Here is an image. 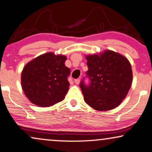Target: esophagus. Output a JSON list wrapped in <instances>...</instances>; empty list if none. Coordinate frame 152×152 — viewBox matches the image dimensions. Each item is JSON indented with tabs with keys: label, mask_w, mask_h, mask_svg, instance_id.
I'll use <instances>...</instances> for the list:
<instances>
[{
	"label": "esophagus",
	"mask_w": 152,
	"mask_h": 152,
	"mask_svg": "<svg viewBox=\"0 0 152 152\" xmlns=\"http://www.w3.org/2000/svg\"><path fill=\"white\" fill-rule=\"evenodd\" d=\"M80 78H77V79H75V80H74L75 83H76V85H78V84L80 83Z\"/></svg>",
	"instance_id": "esophagus-1"
}]
</instances>
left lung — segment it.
Wrapping results in <instances>:
<instances>
[{"label":"left lung","mask_w":152,"mask_h":152,"mask_svg":"<svg viewBox=\"0 0 152 152\" xmlns=\"http://www.w3.org/2000/svg\"><path fill=\"white\" fill-rule=\"evenodd\" d=\"M90 79L88 86L81 81L84 101L99 111L116 108L127 96L132 81L129 60L121 54L109 50L86 56Z\"/></svg>","instance_id":"8db88e82"}]
</instances>
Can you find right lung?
Listing matches in <instances>:
<instances>
[{
	"instance_id": "right-lung-1",
	"label": "right lung",
	"mask_w": 152,
	"mask_h": 152,
	"mask_svg": "<svg viewBox=\"0 0 152 152\" xmlns=\"http://www.w3.org/2000/svg\"><path fill=\"white\" fill-rule=\"evenodd\" d=\"M66 57L47 53L28 62L21 75L22 88L34 104L49 107L62 102L69 88L67 77L70 69L65 66Z\"/></svg>"
}]
</instances>
